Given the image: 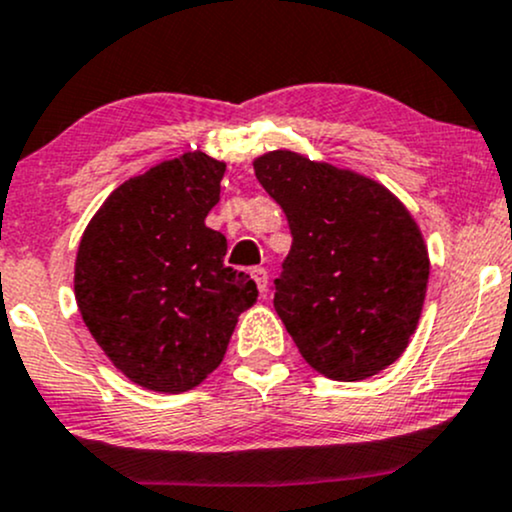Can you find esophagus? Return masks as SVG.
<instances>
[{"label": "esophagus", "instance_id": "1", "mask_svg": "<svg viewBox=\"0 0 512 512\" xmlns=\"http://www.w3.org/2000/svg\"><path fill=\"white\" fill-rule=\"evenodd\" d=\"M251 278L256 280L258 292H261V295H266V290H268V273H266V268H261V266L251 268Z\"/></svg>", "mask_w": 512, "mask_h": 512}]
</instances>
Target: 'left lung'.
I'll use <instances>...</instances> for the list:
<instances>
[{"label":"left lung","mask_w":512,"mask_h":512,"mask_svg":"<svg viewBox=\"0 0 512 512\" xmlns=\"http://www.w3.org/2000/svg\"><path fill=\"white\" fill-rule=\"evenodd\" d=\"M292 234L273 304L302 358L331 380L377 375L421 317L428 249L409 210L353 171L287 149L254 162Z\"/></svg>","instance_id":"1"}]
</instances>
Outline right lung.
I'll return each mask as SVG.
<instances>
[{
	"instance_id": "obj_1",
	"label": "right lung",
	"mask_w": 512,
	"mask_h": 512,
	"mask_svg": "<svg viewBox=\"0 0 512 512\" xmlns=\"http://www.w3.org/2000/svg\"><path fill=\"white\" fill-rule=\"evenodd\" d=\"M227 164L186 152L125 181L86 227L74 295L86 329L128 380L152 392L198 387L222 363L256 283L225 266L205 227Z\"/></svg>"
}]
</instances>
